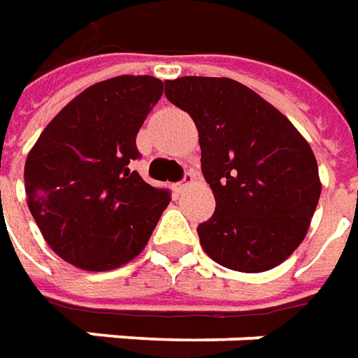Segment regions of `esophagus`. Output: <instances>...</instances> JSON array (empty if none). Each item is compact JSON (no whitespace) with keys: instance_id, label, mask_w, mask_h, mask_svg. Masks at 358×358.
<instances>
[{"instance_id":"esophagus-1","label":"esophagus","mask_w":358,"mask_h":358,"mask_svg":"<svg viewBox=\"0 0 358 358\" xmlns=\"http://www.w3.org/2000/svg\"><path fill=\"white\" fill-rule=\"evenodd\" d=\"M192 183H194V173H192V171H187V173L183 175V181L177 185V191L179 192L187 191V189H189Z\"/></svg>"}]
</instances>
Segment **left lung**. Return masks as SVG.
Instances as JSON below:
<instances>
[{
  "instance_id": "obj_1",
  "label": "left lung",
  "mask_w": 358,
  "mask_h": 358,
  "mask_svg": "<svg viewBox=\"0 0 358 358\" xmlns=\"http://www.w3.org/2000/svg\"><path fill=\"white\" fill-rule=\"evenodd\" d=\"M167 100L199 129L212 217L196 227L214 262L258 273L280 266L305 239L320 199L310 144L281 111L231 78L166 80Z\"/></svg>"
}]
</instances>
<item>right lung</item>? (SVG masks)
Masks as SVG:
<instances>
[{
  "mask_svg": "<svg viewBox=\"0 0 358 358\" xmlns=\"http://www.w3.org/2000/svg\"><path fill=\"white\" fill-rule=\"evenodd\" d=\"M164 94L148 75L88 86L48 123L24 164V191L45 243L88 272L127 264L146 247L169 191L131 169L136 134Z\"/></svg>",
  "mask_w": 358,
  "mask_h": 358,
  "instance_id": "right-lung-1",
  "label": "right lung"
}]
</instances>
